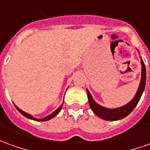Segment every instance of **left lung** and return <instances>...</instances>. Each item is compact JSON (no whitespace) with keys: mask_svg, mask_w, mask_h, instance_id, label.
<instances>
[{"mask_svg":"<svg viewBox=\"0 0 150 150\" xmlns=\"http://www.w3.org/2000/svg\"><path fill=\"white\" fill-rule=\"evenodd\" d=\"M140 63H141L142 67H141V79H140V86H139V88L137 90V92L135 95L134 98L129 102L128 104L123 105L120 108H105V107L98 105L96 102L94 100V99L91 96V95L90 94L88 90H86L90 107L96 116L104 119V120L116 121L124 118L133 111V109L136 108V106L140 100V97L142 96V93L144 91V87H145L146 69H145V65L144 64V61L141 58H140Z\"/></svg>","mask_w":150,"mask_h":150,"instance_id":"1","label":"left lung"}]
</instances>
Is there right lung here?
<instances>
[{
	"instance_id": "1",
	"label": "right lung",
	"mask_w": 150,
	"mask_h": 150,
	"mask_svg": "<svg viewBox=\"0 0 150 150\" xmlns=\"http://www.w3.org/2000/svg\"><path fill=\"white\" fill-rule=\"evenodd\" d=\"M63 104H64V103H63ZM63 104H62V105H60V106H59V108H58L57 109H56V110L54 111V112H53L52 113H51V114H50V115H48L47 117H44V118H42V119H38V118H36V117H34L32 116L31 114H28V113H27V112H23V110H21L20 108H18V107H17V106H16L15 105H14V106H15V108L18 109V112H20L21 114H23V115L24 117H28V118H29V119H32V120L40 121V122H44V121L50 120V119H51V118H53V117H54L56 116L58 113L60 112V110L62 109V106H63Z\"/></svg>"
}]
</instances>
